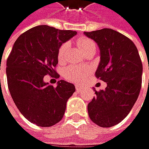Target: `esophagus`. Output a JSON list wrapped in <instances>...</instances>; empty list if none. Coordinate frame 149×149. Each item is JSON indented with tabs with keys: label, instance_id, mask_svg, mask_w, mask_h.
<instances>
[{
	"label": "esophagus",
	"instance_id": "obj_1",
	"mask_svg": "<svg viewBox=\"0 0 149 149\" xmlns=\"http://www.w3.org/2000/svg\"><path fill=\"white\" fill-rule=\"evenodd\" d=\"M75 87H76V91H77V92H81V91L83 90V86H80V85H79V84H77V85L75 86Z\"/></svg>",
	"mask_w": 149,
	"mask_h": 149
}]
</instances>
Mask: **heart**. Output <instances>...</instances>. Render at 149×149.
<instances>
[{
	"mask_svg": "<svg viewBox=\"0 0 149 149\" xmlns=\"http://www.w3.org/2000/svg\"><path fill=\"white\" fill-rule=\"evenodd\" d=\"M77 43L84 53L93 48H96V44L94 41L87 37H79L77 41ZM66 49H67V43H63L59 47L57 52V58L59 61H62L63 59L66 52ZM89 72H90V68L87 66L70 65L65 69L63 72V77L65 79L71 82H81L82 80H84V79Z\"/></svg>",
	"mask_w": 149,
	"mask_h": 149,
	"instance_id": "1",
	"label": "heart"
}]
</instances>
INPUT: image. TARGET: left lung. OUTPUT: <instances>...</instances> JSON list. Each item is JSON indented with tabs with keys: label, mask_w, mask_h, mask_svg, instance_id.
<instances>
[{
	"label": "left lung",
	"mask_w": 149,
	"mask_h": 149,
	"mask_svg": "<svg viewBox=\"0 0 149 149\" xmlns=\"http://www.w3.org/2000/svg\"><path fill=\"white\" fill-rule=\"evenodd\" d=\"M85 35L99 45L100 62L95 76L107 84L105 90L95 91L88 115L98 126L111 127L127 116L138 99L142 63L133 41L116 30L102 29Z\"/></svg>",
	"instance_id": "left-lung-1"
}]
</instances>
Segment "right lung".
Here are the masks:
<instances>
[{"instance_id":"obj_1","label":"right lung","mask_w":149,"mask_h":149,"mask_svg":"<svg viewBox=\"0 0 149 149\" xmlns=\"http://www.w3.org/2000/svg\"><path fill=\"white\" fill-rule=\"evenodd\" d=\"M76 34L40 25L22 33L14 43L6 63L8 86L20 113L33 124L48 127L63 117L75 86L60 80L54 87L43 78H59L55 70L59 47Z\"/></svg>"}]
</instances>
